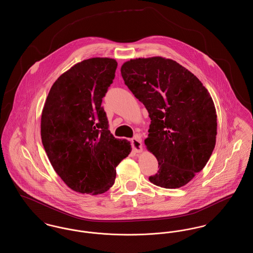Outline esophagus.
Returning <instances> with one entry per match:
<instances>
[{"instance_id": "esophagus-1", "label": "esophagus", "mask_w": 253, "mask_h": 253, "mask_svg": "<svg viewBox=\"0 0 253 253\" xmlns=\"http://www.w3.org/2000/svg\"><path fill=\"white\" fill-rule=\"evenodd\" d=\"M132 146L135 153H140L142 151V141L140 135H134V137L132 139Z\"/></svg>"}]
</instances>
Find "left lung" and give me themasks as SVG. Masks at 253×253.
<instances>
[{
	"label": "left lung",
	"mask_w": 253,
	"mask_h": 253,
	"mask_svg": "<svg viewBox=\"0 0 253 253\" xmlns=\"http://www.w3.org/2000/svg\"><path fill=\"white\" fill-rule=\"evenodd\" d=\"M121 71L151 119L144 142L159 169L149 180L166 189L180 188L203 169L214 149L217 116L211 96L174 60L139 58L125 62Z\"/></svg>",
	"instance_id": "obj_1"
}]
</instances>
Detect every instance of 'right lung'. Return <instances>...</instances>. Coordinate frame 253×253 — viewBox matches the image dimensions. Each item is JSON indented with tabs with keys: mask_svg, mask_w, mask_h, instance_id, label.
<instances>
[{
	"mask_svg": "<svg viewBox=\"0 0 253 253\" xmlns=\"http://www.w3.org/2000/svg\"><path fill=\"white\" fill-rule=\"evenodd\" d=\"M118 62L108 58L83 60L52 85L42 114L41 135L51 165L77 193L107 192L116 167L131 145L109 130L101 106L115 79Z\"/></svg>",
	"mask_w": 253,
	"mask_h": 253,
	"instance_id": "right-lung-1",
	"label": "right lung"
}]
</instances>
